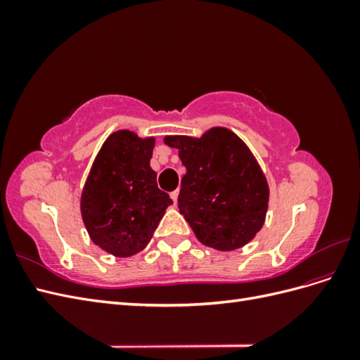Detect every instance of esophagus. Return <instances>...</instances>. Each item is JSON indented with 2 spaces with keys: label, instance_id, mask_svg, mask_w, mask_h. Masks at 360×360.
<instances>
[{
  "label": "esophagus",
  "instance_id": "esophagus-1",
  "mask_svg": "<svg viewBox=\"0 0 360 360\" xmlns=\"http://www.w3.org/2000/svg\"><path fill=\"white\" fill-rule=\"evenodd\" d=\"M171 200L174 204H177V200H179V191H174L171 192Z\"/></svg>",
  "mask_w": 360,
  "mask_h": 360
}]
</instances>
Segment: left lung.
<instances>
[{
	"label": "left lung",
	"mask_w": 360,
	"mask_h": 360,
	"mask_svg": "<svg viewBox=\"0 0 360 360\" xmlns=\"http://www.w3.org/2000/svg\"><path fill=\"white\" fill-rule=\"evenodd\" d=\"M186 167L179 210L198 240L217 250L248 245L263 228L269 183L252 151L233 130L216 126L201 136L167 135Z\"/></svg>",
	"instance_id": "obj_1"
}]
</instances>
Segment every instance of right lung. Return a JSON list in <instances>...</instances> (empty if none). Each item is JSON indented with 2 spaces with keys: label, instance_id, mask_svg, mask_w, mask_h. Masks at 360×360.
Wrapping results in <instances>:
<instances>
[{
  "label": "right lung",
  "instance_id": "add662e5",
  "mask_svg": "<svg viewBox=\"0 0 360 360\" xmlns=\"http://www.w3.org/2000/svg\"><path fill=\"white\" fill-rule=\"evenodd\" d=\"M155 136L122 129L105 139L81 192V216L91 242L114 257L138 254L172 204L150 167Z\"/></svg>",
  "mask_w": 360,
  "mask_h": 360
}]
</instances>
